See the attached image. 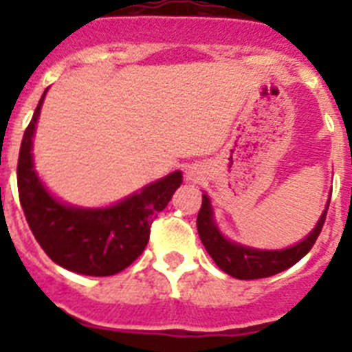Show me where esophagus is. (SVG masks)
<instances>
[{
	"instance_id": "esophagus-1",
	"label": "esophagus",
	"mask_w": 352,
	"mask_h": 352,
	"mask_svg": "<svg viewBox=\"0 0 352 352\" xmlns=\"http://www.w3.org/2000/svg\"><path fill=\"white\" fill-rule=\"evenodd\" d=\"M186 176H188V179H192L194 178V173H192V170H188V173H186Z\"/></svg>"
}]
</instances>
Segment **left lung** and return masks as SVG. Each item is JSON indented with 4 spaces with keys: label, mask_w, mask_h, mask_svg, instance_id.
I'll return each instance as SVG.
<instances>
[{
    "label": "left lung",
    "mask_w": 352,
    "mask_h": 352,
    "mask_svg": "<svg viewBox=\"0 0 352 352\" xmlns=\"http://www.w3.org/2000/svg\"><path fill=\"white\" fill-rule=\"evenodd\" d=\"M328 206L329 203L326 204L324 213L321 214L314 231L294 247H289L285 250H256V248L232 243L220 234V231L214 226L210 199H208V195H203V206L197 214L199 238L203 241L211 259L214 261V264L227 275L239 278V280L266 278V276L276 275V273L291 268L309 254L310 248L316 243L317 236L321 234Z\"/></svg>",
    "instance_id": "obj_1"
}]
</instances>
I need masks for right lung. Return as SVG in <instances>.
<instances>
[{
    "instance_id": "add662e5",
    "label": "right lung",
    "mask_w": 352,
    "mask_h": 352,
    "mask_svg": "<svg viewBox=\"0 0 352 352\" xmlns=\"http://www.w3.org/2000/svg\"><path fill=\"white\" fill-rule=\"evenodd\" d=\"M45 93L47 89L24 130L19 151V201L28 226L43 252L61 268L89 276L116 275L144 252L151 223L182 185V173L176 170L102 210H84L56 201L36 176L31 155Z\"/></svg>"
}]
</instances>
